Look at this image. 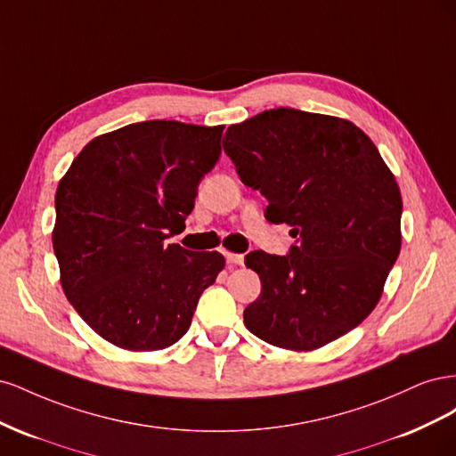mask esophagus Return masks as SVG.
<instances>
[{"instance_id":"esophagus-1","label":"esophagus","mask_w":456,"mask_h":456,"mask_svg":"<svg viewBox=\"0 0 456 456\" xmlns=\"http://www.w3.org/2000/svg\"><path fill=\"white\" fill-rule=\"evenodd\" d=\"M224 256H226V260H228V265H236V266L243 265V255H238V253H230V251H226V253H224Z\"/></svg>"}]
</instances>
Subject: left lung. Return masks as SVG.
Segmentation results:
<instances>
[{
    "label": "left lung",
    "mask_w": 456,
    "mask_h": 456,
    "mask_svg": "<svg viewBox=\"0 0 456 456\" xmlns=\"http://www.w3.org/2000/svg\"><path fill=\"white\" fill-rule=\"evenodd\" d=\"M243 184L289 224L287 256L253 251L262 291L243 312L272 346L312 352L375 310L402 249V194L377 146L352 121L275 108L230 126L223 141Z\"/></svg>",
    "instance_id": "left-lung-1"
}]
</instances>
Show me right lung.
Masks as SVG:
<instances>
[{"instance_id": "1", "label": "right lung", "mask_w": 456, "mask_h": 456, "mask_svg": "<svg viewBox=\"0 0 456 456\" xmlns=\"http://www.w3.org/2000/svg\"><path fill=\"white\" fill-rule=\"evenodd\" d=\"M224 126L151 119L94 136L61 178L53 249L66 298L104 340L163 350L186 335L224 268L218 251L167 243L194 209Z\"/></svg>"}]
</instances>
